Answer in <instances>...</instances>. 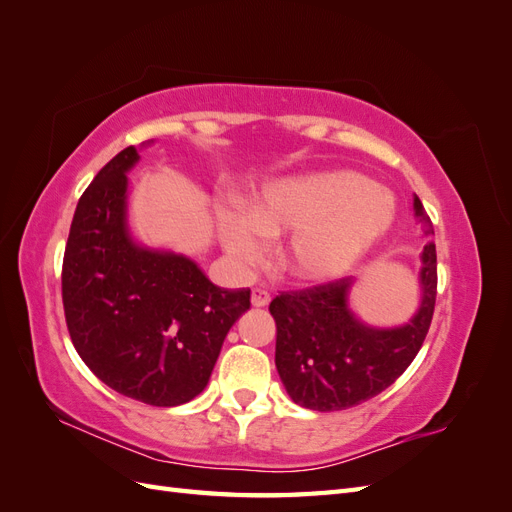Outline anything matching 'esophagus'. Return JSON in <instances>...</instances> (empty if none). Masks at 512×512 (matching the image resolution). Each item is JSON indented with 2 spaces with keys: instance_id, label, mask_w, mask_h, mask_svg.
Instances as JSON below:
<instances>
[{
  "instance_id": "1",
  "label": "esophagus",
  "mask_w": 512,
  "mask_h": 512,
  "mask_svg": "<svg viewBox=\"0 0 512 512\" xmlns=\"http://www.w3.org/2000/svg\"><path fill=\"white\" fill-rule=\"evenodd\" d=\"M269 301H271V294L267 290H262V288L252 290V305L254 307H267Z\"/></svg>"
}]
</instances>
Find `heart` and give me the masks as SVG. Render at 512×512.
I'll return each instance as SVG.
<instances>
[{
    "mask_svg": "<svg viewBox=\"0 0 512 512\" xmlns=\"http://www.w3.org/2000/svg\"><path fill=\"white\" fill-rule=\"evenodd\" d=\"M395 196L352 170H320L273 181L243 213L224 211L226 252L243 265L265 256V239L292 232L284 267L301 282H329L352 271L395 222Z\"/></svg>",
    "mask_w": 512,
    "mask_h": 512,
    "instance_id": "heart-1",
    "label": "heart"
}]
</instances>
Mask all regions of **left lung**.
I'll list each match as a JSON object with an SVG mask.
<instances>
[{"instance_id": "left-lung-1", "label": "left lung", "mask_w": 512, "mask_h": 512, "mask_svg": "<svg viewBox=\"0 0 512 512\" xmlns=\"http://www.w3.org/2000/svg\"><path fill=\"white\" fill-rule=\"evenodd\" d=\"M414 211L429 226L418 196ZM421 258L423 301L404 327L374 329L356 318L348 307L352 277L282 292L271 301L277 374L294 404L318 412L346 410L380 395L404 374L425 342L436 307V243L427 241Z\"/></svg>"}]
</instances>
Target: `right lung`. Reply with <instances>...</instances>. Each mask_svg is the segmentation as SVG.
I'll return each instance as SVG.
<instances>
[{"label":"right lung","instance_id":"add662e5","mask_svg":"<svg viewBox=\"0 0 512 512\" xmlns=\"http://www.w3.org/2000/svg\"><path fill=\"white\" fill-rule=\"evenodd\" d=\"M136 162L138 151L126 147L83 192L61 299L85 365L113 391L170 408L205 389L226 333L250 309V288H220L194 260L132 241L126 173Z\"/></svg>","mask_w":512,"mask_h":512}]
</instances>
